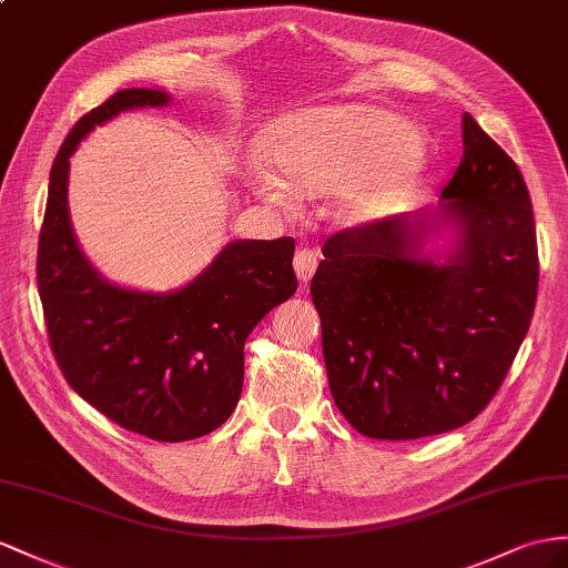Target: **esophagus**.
Returning <instances> with one entry per match:
<instances>
[{
	"instance_id": "1",
	"label": "esophagus",
	"mask_w": 568,
	"mask_h": 568,
	"mask_svg": "<svg viewBox=\"0 0 568 568\" xmlns=\"http://www.w3.org/2000/svg\"><path fill=\"white\" fill-rule=\"evenodd\" d=\"M295 273H297V278L302 281V283H307L312 275H314V271H316V266H318V254L314 252V250H300L297 254H295Z\"/></svg>"
}]
</instances>
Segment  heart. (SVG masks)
Masks as SVG:
<instances>
[{"label":"heart","mask_w":568,"mask_h":568,"mask_svg":"<svg viewBox=\"0 0 568 568\" xmlns=\"http://www.w3.org/2000/svg\"><path fill=\"white\" fill-rule=\"evenodd\" d=\"M256 186L290 206L300 194H333L331 215L365 225L396 211L417 180L423 155L413 129L365 105H328L290 114L268 126Z\"/></svg>","instance_id":"obj_1"}]
</instances>
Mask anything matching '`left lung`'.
<instances>
[{"label": "left lung", "mask_w": 568, "mask_h": 568, "mask_svg": "<svg viewBox=\"0 0 568 568\" xmlns=\"http://www.w3.org/2000/svg\"><path fill=\"white\" fill-rule=\"evenodd\" d=\"M442 196L460 227L448 264L415 258L425 217L396 213L331 235L312 278L333 400L372 439L468 425L530 326L540 261L528 186L468 112Z\"/></svg>", "instance_id": "obj_1"}]
</instances>
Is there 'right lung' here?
<instances>
[{
    "instance_id": "add662e5",
    "label": "right lung",
    "mask_w": 568,
    "mask_h": 568,
    "mask_svg": "<svg viewBox=\"0 0 568 568\" xmlns=\"http://www.w3.org/2000/svg\"><path fill=\"white\" fill-rule=\"evenodd\" d=\"M168 100L149 89L120 91L74 124L50 170L36 271L52 355L69 386L129 432L186 442L235 410L244 341L295 295L297 278L293 237L232 242L172 295L114 287L91 268L69 225V155L95 124Z\"/></svg>"
}]
</instances>
